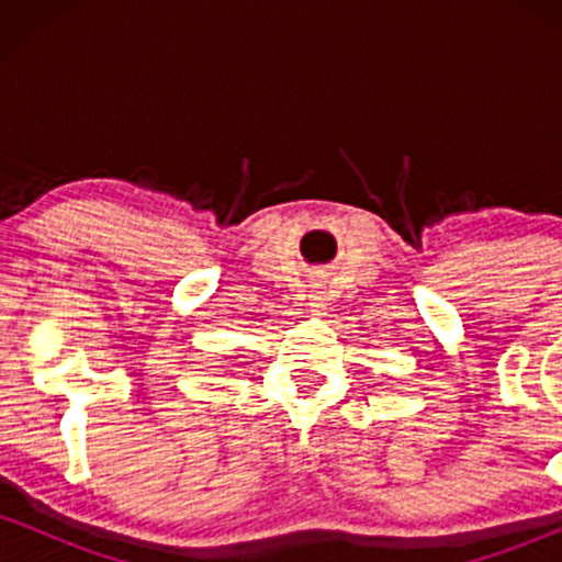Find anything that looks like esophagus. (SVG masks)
<instances>
[{
	"mask_svg": "<svg viewBox=\"0 0 562 562\" xmlns=\"http://www.w3.org/2000/svg\"><path fill=\"white\" fill-rule=\"evenodd\" d=\"M308 308H312L314 314H325V308H327V299H325V293H322L319 288H314V290H312V295H308Z\"/></svg>",
	"mask_w": 562,
	"mask_h": 562,
	"instance_id": "esophagus-1",
	"label": "esophagus"
}]
</instances>
